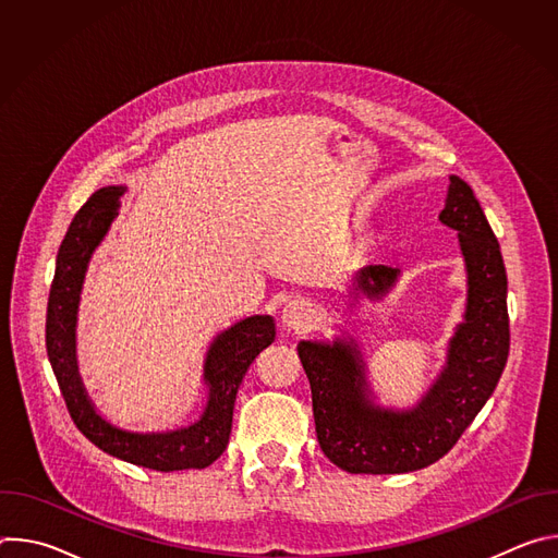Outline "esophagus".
Wrapping results in <instances>:
<instances>
[{
    "label": "esophagus",
    "instance_id": "34e87169",
    "mask_svg": "<svg viewBox=\"0 0 558 558\" xmlns=\"http://www.w3.org/2000/svg\"><path fill=\"white\" fill-rule=\"evenodd\" d=\"M313 304L304 298H295L282 308V325L295 333H304L313 325Z\"/></svg>",
    "mask_w": 558,
    "mask_h": 558
}]
</instances>
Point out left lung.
Segmentation results:
<instances>
[{
	"mask_svg": "<svg viewBox=\"0 0 558 558\" xmlns=\"http://www.w3.org/2000/svg\"><path fill=\"white\" fill-rule=\"evenodd\" d=\"M441 225L457 231L465 265V311L448 342L446 364L411 409L375 402L355 338L302 340L298 355L311 384L313 420L323 452L353 474H402L441 459L490 400L510 351L508 276L490 222L459 177H450ZM400 278L386 265L362 267L349 287L381 300Z\"/></svg>",
	"mask_w": 558,
	"mask_h": 558,
	"instance_id": "left-lung-1",
	"label": "left lung"
}]
</instances>
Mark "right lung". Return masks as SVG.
Returning a JSON list of instances; mask_svg holds the SVG:
<instances>
[{"mask_svg": "<svg viewBox=\"0 0 558 558\" xmlns=\"http://www.w3.org/2000/svg\"><path fill=\"white\" fill-rule=\"evenodd\" d=\"M125 190V185L97 190L68 227L48 298V360L72 422L97 448L158 472L207 468L229 444L238 386L256 355L276 340V323L271 315H250L211 340L203 364L207 404L194 424L166 433H134L101 417L78 375L76 313L90 258L119 216Z\"/></svg>", "mask_w": 558, "mask_h": 558, "instance_id": "obj_1", "label": "right lung"}]
</instances>
